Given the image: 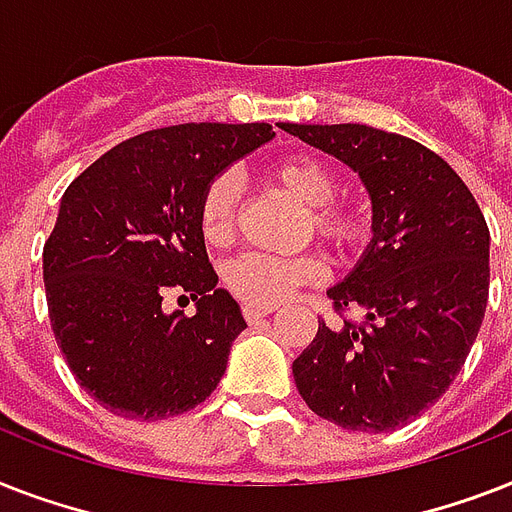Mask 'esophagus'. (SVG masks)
I'll return each mask as SVG.
<instances>
[{"mask_svg":"<svg viewBox=\"0 0 512 512\" xmlns=\"http://www.w3.org/2000/svg\"><path fill=\"white\" fill-rule=\"evenodd\" d=\"M241 313H244V319H247L249 324H255V321L265 319L268 313H273V308H265V305H244Z\"/></svg>","mask_w":512,"mask_h":512,"instance_id":"esophagus-1","label":"esophagus"}]
</instances>
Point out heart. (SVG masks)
I'll list each match as a JSON object with an SVG mask.
<instances>
[{"mask_svg":"<svg viewBox=\"0 0 512 512\" xmlns=\"http://www.w3.org/2000/svg\"><path fill=\"white\" fill-rule=\"evenodd\" d=\"M273 183L287 188L295 199L308 204L305 209V233L316 236L337 252L356 249L366 236V215L356 201L335 196L337 172L321 156L295 154L284 156L268 167ZM236 180L231 175L212 177L199 196L201 236L209 244H225L233 236L236 223ZM327 276V265L316 252L279 257L268 252H244L225 265L223 281L228 292L244 305L287 303L300 287L319 284Z\"/></svg>","mask_w":512,"mask_h":512,"instance_id":"1","label":"heart"}]
</instances>
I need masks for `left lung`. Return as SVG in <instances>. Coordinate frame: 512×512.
<instances>
[{"mask_svg": "<svg viewBox=\"0 0 512 512\" xmlns=\"http://www.w3.org/2000/svg\"><path fill=\"white\" fill-rule=\"evenodd\" d=\"M361 175L374 239L327 297L340 316L295 358L308 409L345 430H396L444 396L489 300V225L473 193L422 143L366 124H281ZM364 307L367 319H347Z\"/></svg>", "mask_w": 512, "mask_h": 512, "instance_id": "left-lung-1", "label": "left lung"}]
</instances>
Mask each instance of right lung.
<instances>
[{
  "instance_id": "obj_1",
  "label": "right lung",
  "mask_w": 512,
  "mask_h": 512,
  "mask_svg": "<svg viewBox=\"0 0 512 512\" xmlns=\"http://www.w3.org/2000/svg\"><path fill=\"white\" fill-rule=\"evenodd\" d=\"M271 124L191 122L143 132L92 162L60 201L44 241L52 335L103 409L164 420L212 396L247 327L201 236L204 185L273 138ZM170 294L197 300L167 314Z\"/></svg>"
}]
</instances>
